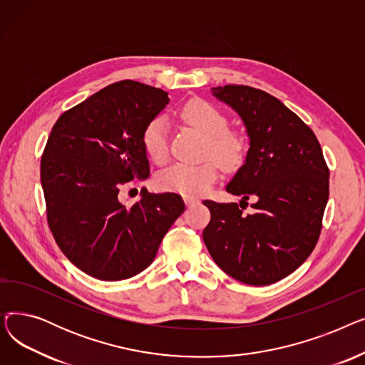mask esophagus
Listing matches in <instances>:
<instances>
[{
    "label": "esophagus",
    "mask_w": 365,
    "mask_h": 365,
    "mask_svg": "<svg viewBox=\"0 0 365 365\" xmlns=\"http://www.w3.org/2000/svg\"><path fill=\"white\" fill-rule=\"evenodd\" d=\"M183 200H185V204H186L187 207H190V205H194V204H197V202H198V200H195V198H189V197H185Z\"/></svg>",
    "instance_id": "34e87169"
}]
</instances>
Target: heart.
<instances>
[{
    "mask_svg": "<svg viewBox=\"0 0 365 365\" xmlns=\"http://www.w3.org/2000/svg\"><path fill=\"white\" fill-rule=\"evenodd\" d=\"M180 118L200 130L204 136V157H213L225 168L237 167L245 155V142L238 133L227 130V118L212 103L202 99L186 102ZM142 143L148 157L158 164L168 157V124L164 117L153 118L143 130ZM219 176L215 161L201 164H175L161 171L157 186L167 192L195 198L202 195Z\"/></svg>",
    "mask_w": 365,
    "mask_h": 365,
    "instance_id": "b5f03b06",
    "label": "heart"
}]
</instances>
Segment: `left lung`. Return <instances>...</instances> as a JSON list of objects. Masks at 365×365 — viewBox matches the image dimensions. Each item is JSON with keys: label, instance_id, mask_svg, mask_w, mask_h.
Listing matches in <instances>:
<instances>
[{"label": "left lung", "instance_id": "left-lung-1", "mask_svg": "<svg viewBox=\"0 0 365 365\" xmlns=\"http://www.w3.org/2000/svg\"><path fill=\"white\" fill-rule=\"evenodd\" d=\"M247 128L250 148L226 185L237 202L204 201L212 219L202 231L222 271L248 285H269L294 272L319 238L329 201V167L314 131L269 93L248 86L213 87ZM253 197L255 212L242 213Z\"/></svg>", "mask_w": 365, "mask_h": 365}]
</instances>
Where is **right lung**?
I'll return each instance as SVG.
<instances>
[{"label":"right lung","mask_w":365,"mask_h":365,"mask_svg":"<svg viewBox=\"0 0 365 365\" xmlns=\"http://www.w3.org/2000/svg\"><path fill=\"white\" fill-rule=\"evenodd\" d=\"M170 102L168 94L124 80L63 112L41 158L50 231L62 253L87 275L121 281L153 262L185 202L178 194H150L121 204L123 185L149 176L145 127Z\"/></svg>","instance_id":"add662e5"}]
</instances>
